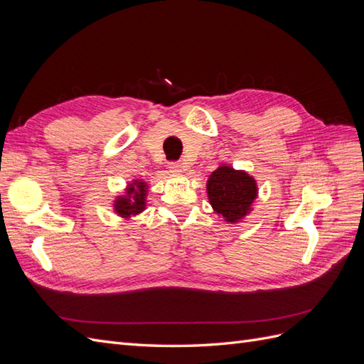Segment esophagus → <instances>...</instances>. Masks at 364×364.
Masks as SVG:
<instances>
[{"mask_svg": "<svg viewBox=\"0 0 364 364\" xmlns=\"http://www.w3.org/2000/svg\"><path fill=\"white\" fill-rule=\"evenodd\" d=\"M168 168H170L171 173H181L182 171V162H179V161L168 162Z\"/></svg>", "mask_w": 364, "mask_h": 364, "instance_id": "obj_1", "label": "esophagus"}]
</instances>
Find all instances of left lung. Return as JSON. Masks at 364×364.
Wrapping results in <instances>:
<instances>
[{
    "mask_svg": "<svg viewBox=\"0 0 364 364\" xmlns=\"http://www.w3.org/2000/svg\"><path fill=\"white\" fill-rule=\"evenodd\" d=\"M206 191L214 211L230 223H237L250 213L258 194L257 182L252 176L228 165H222L209 176Z\"/></svg>",
    "mask_w": 364,
    "mask_h": 364,
    "instance_id": "obj_1",
    "label": "left lung"
}]
</instances>
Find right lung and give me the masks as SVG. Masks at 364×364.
<instances>
[{
	"instance_id": "add662e5",
	"label": "right lung",
	"mask_w": 364,
	"mask_h": 364,
	"mask_svg": "<svg viewBox=\"0 0 364 364\" xmlns=\"http://www.w3.org/2000/svg\"><path fill=\"white\" fill-rule=\"evenodd\" d=\"M147 185L142 181H134L129 185L124 196H118L114 203L115 213L121 217H130L142 213L146 209Z\"/></svg>"
}]
</instances>
